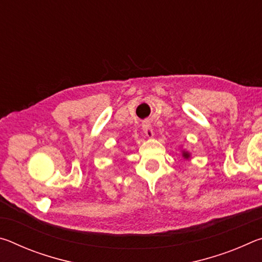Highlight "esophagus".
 <instances>
[{
    "instance_id": "esophagus-1",
    "label": "esophagus",
    "mask_w": 262,
    "mask_h": 262,
    "mask_svg": "<svg viewBox=\"0 0 262 262\" xmlns=\"http://www.w3.org/2000/svg\"><path fill=\"white\" fill-rule=\"evenodd\" d=\"M143 130H144L145 136L149 137V139H151V137L154 136V129H152V126L150 125V123H148V122L144 123Z\"/></svg>"
}]
</instances>
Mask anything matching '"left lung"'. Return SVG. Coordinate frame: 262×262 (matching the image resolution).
I'll return each instance as SVG.
<instances>
[{
	"instance_id": "left-lung-1",
	"label": "left lung",
	"mask_w": 262,
	"mask_h": 262,
	"mask_svg": "<svg viewBox=\"0 0 262 262\" xmlns=\"http://www.w3.org/2000/svg\"><path fill=\"white\" fill-rule=\"evenodd\" d=\"M181 154H183V157L185 159H189L190 158V154L188 151H186V150H181Z\"/></svg>"
}]
</instances>
